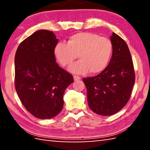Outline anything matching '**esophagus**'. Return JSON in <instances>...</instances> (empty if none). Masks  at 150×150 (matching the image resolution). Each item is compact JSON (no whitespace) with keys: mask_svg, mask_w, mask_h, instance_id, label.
<instances>
[{"mask_svg":"<svg viewBox=\"0 0 150 150\" xmlns=\"http://www.w3.org/2000/svg\"><path fill=\"white\" fill-rule=\"evenodd\" d=\"M73 79H74V81H78V80L81 79V77H79V76L74 75V76H73Z\"/></svg>","mask_w":150,"mask_h":150,"instance_id":"1","label":"esophagus"}]
</instances>
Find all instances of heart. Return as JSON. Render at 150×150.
<instances>
[{
  "label": "heart",
  "mask_w": 150,
  "mask_h": 150,
  "mask_svg": "<svg viewBox=\"0 0 150 150\" xmlns=\"http://www.w3.org/2000/svg\"><path fill=\"white\" fill-rule=\"evenodd\" d=\"M54 55L63 67L69 66L77 57L79 61L69 68L75 74L102 72L107 67L112 54V44L106 38L91 32L72 35L67 44L60 42L54 47Z\"/></svg>",
  "instance_id": "heart-1"
}]
</instances>
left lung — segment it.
<instances>
[{"instance_id":"left-lung-1","label":"left lung","mask_w":150,"mask_h":150,"mask_svg":"<svg viewBox=\"0 0 150 150\" xmlns=\"http://www.w3.org/2000/svg\"><path fill=\"white\" fill-rule=\"evenodd\" d=\"M110 41L112 54L107 67L100 74L83 79L88 106L101 116L120 111L130 99L135 83L133 62L126 43L115 32Z\"/></svg>"}]
</instances>
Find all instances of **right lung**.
<instances>
[{
  "instance_id": "add662e5",
  "label": "right lung",
  "mask_w": 150,
  "mask_h": 150,
  "mask_svg": "<svg viewBox=\"0 0 150 150\" xmlns=\"http://www.w3.org/2000/svg\"><path fill=\"white\" fill-rule=\"evenodd\" d=\"M53 32L40 30L19 45L14 58L15 88L22 105L35 117L50 119L63 106V94L73 78L59 67Z\"/></svg>"
}]
</instances>
